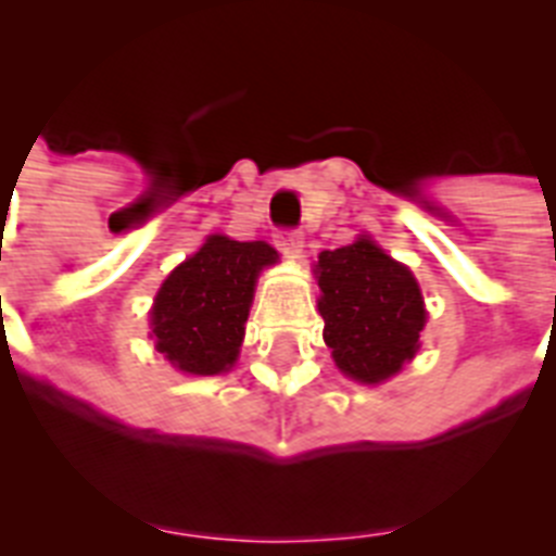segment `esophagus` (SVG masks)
Here are the masks:
<instances>
[{
	"label": "esophagus",
	"mask_w": 556,
	"mask_h": 556,
	"mask_svg": "<svg viewBox=\"0 0 556 556\" xmlns=\"http://www.w3.org/2000/svg\"><path fill=\"white\" fill-rule=\"evenodd\" d=\"M278 247H281L283 253L289 255V258H298V255L303 253V232L301 230H278Z\"/></svg>",
	"instance_id": "esophagus-1"
}]
</instances>
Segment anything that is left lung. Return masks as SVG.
<instances>
[{"instance_id":"1","label":"left lung","mask_w":556,"mask_h":556,"mask_svg":"<svg viewBox=\"0 0 556 556\" xmlns=\"http://www.w3.org/2000/svg\"><path fill=\"white\" fill-rule=\"evenodd\" d=\"M317 309L337 368L359 382H382L419 349L421 292L410 269L374 241L357 239L317 255Z\"/></svg>"}]
</instances>
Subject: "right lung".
<instances>
[{
    "label": "right lung",
    "instance_id": "add662e5",
    "mask_svg": "<svg viewBox=\"0 0 556 556\" xmlns=\"http://www.w3.org/2000/svg\"><path fill=\"white\" fill-rule=\"evenodd\" d=\"M267 241L211 236L165 278L151 309L156 351L185 374L227 371L239 357L255 278L275 264Z\"/></svg>",
    "mask_w": 556,
    "mask_h": 556
}]
</instances>
